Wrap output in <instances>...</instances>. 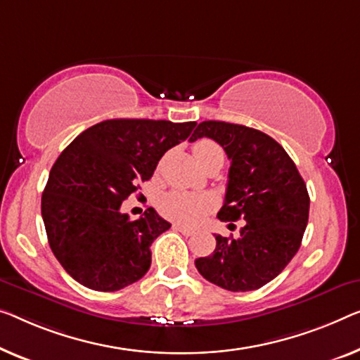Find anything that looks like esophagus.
Returning a JSON list of instances; mask_svg holds the SVG:
<instances>
[{"label":"esophagus","mask_w":360,"mask_h":360,"mask_svg":"<svg viewBox=\"0 0 360 360\" xmlns=\"http://www.w3.org/2000/svg\"><path fill=\"white\" fill-rule=\"evenodd\" d=\"M176 231H179V233H182L184 236H194L195 234V231L192 228H187V226H182V224H174L173 226Z\"/></svg>","instance_id":"1"}]
</instances>
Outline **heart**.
I'll use <instances>...</instances> for the list:
<instances>
[{
	"mask_svg": "<svg viewBox=\"0 0 360 360\" xmlns=\"http://www.w3.org/2000/svg\"><path fill=\"white\" fill-rule=\"evenodd\" d=\"M197 163L203 166L210 160L217 157H223V150L219 148L217 142L210 139H200L192 147ZM212 205V198L207 195L191 194V192L173 191L163 195L158 202V208L163 217L174 219L179 223H194L205 213Z\"/></svg>",
	"mask_w": 360,
	"mask_h": 360,
	"instance_id": "heart-1",
	"label": "heart"
}]
</instances>
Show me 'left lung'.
I'll use <instances>...</instances> for the list:
<instances>
[{
    "label": "left lung",
    "instance_id": "left-lung-1",
    "mask_svg": "<svg viewBox=\"0 0 360 360\" xmlns=\"http://www.w3.org/2000/svg\"><path fill=\"white\" fill-rule=\"evenodd\" d=\"M213 139L231 160L218 218L244 219L238 239L217 234V248L195 260L200 275L233 292L255 291L297 254L310 198L296 165L275 139L248 126L203 121L189 139Z\"/></svg>",
    "mask_w": 360,
    "mask_h": 360
}]
</instances>
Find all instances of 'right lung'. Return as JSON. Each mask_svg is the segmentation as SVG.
<instances>
[{
  "mask_svg": "<svg viewBox=\"0 0 360 360\" xmlns=\"http://www.w3.org/2000/svg\"><path fill=\"white\" fill-rule=\"evenodd\" d=\"M197 122L108 120L85 129L53 165L41 195L48 243L61 266L94 291H120L146 275L150 245L171 228L153 208L131 219L121 203Z\"/></svg>",
  "mask_w": 360,
  "mask_h": 360,
  "instance_id": "right-lung-1",
  "label": "right lung"
}]
</instances>
